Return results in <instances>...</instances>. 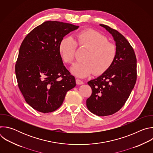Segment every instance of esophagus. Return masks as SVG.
<instances>
[{
	"label": "esophagus",
	"instance_id": "34e87169",
	"mask_svg": "<svg viewBox=\"0 0 153 153\" xmlns=\"http://www.w3.org/2000/svg\"><path fill=\"white\" fill-rule=\"evenodd\" d=\"M76 83H77V85H82V84H83V83H84V82H83L82 80L79 79H77L76 80Z\"/></svg>",
	"mask_w": 153,
	"mask_h": 153
}]
</instances>
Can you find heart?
Returning <instances> with one entry per match:
<instances>
[{
    "label": "heart",
    "instance_id": "obj_1",
    "mask_svg": "<svg viewBox=\"0 0 153 153\" xmlns=\"http://www.w3.org/2000/svg\"><path fill=\"white\" fill-rule=\"evenodd\" d=\"M77 45L87 50L83 57V61L76 63L71 68L72 73L77 77H85L94 72L97 75L102 74L112 66L116 60V46L108 42V39L104 35L88 29L77 33L74 39L65 37L61 40L59 51L65 63H73Z\"/></svg>",
    "mask_w": 153,
    "mask_h": 153
}]
</instances>
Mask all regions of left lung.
Masks as SVG:
<instances>
[{
  "mask_svg": "<svg viewBox=\"0 0 153 153\" xmlns=\"http://www.w3.org/2000/svg\"><path fill=\"white\" fill-rule=\"evenodd\" d=\"M116 42L117 56L112 66L88 84L91 96L86 100L90 111L99 116L113 114L120 110L134 88L137 79V59L133 47L117 30L100 24Z\"/></svg>",
  "mask_w": 153,
  "mask_h": 153,
  "instance_id": "obj_1",
  "label": "left lung"
}]
</instances>
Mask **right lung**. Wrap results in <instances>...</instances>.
<instances>
[{
	"label": "right lung",
	"mask_w": 153,
	"mask_h": 153,
	"mask_svg": "<svg viewBox=\"0 0 153 153\" xmlns=\"http://www.w3.org/2000/svg\"><path fill=\"white\" fill-rule=\"evenodd\" d=\"M78 28L46 21L28 33L20 47L15 66L18 86L26 102L39 112L56 111L76 85L63 65L59 46L65 36Z\"/></svg>",
	"instance_id": "add662e5"
}]
</instances>
